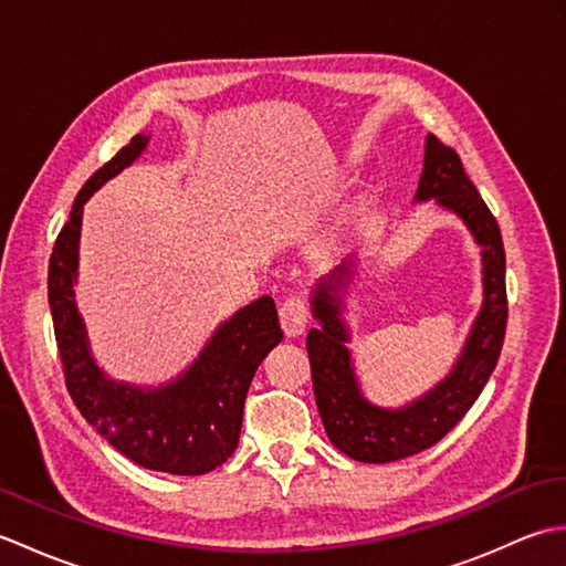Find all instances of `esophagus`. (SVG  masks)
<instances>
[{
  "instance_id": "34e87169",
  "label": "esophagus",
  "mask_w": 566,
  "mask_h": 566,
  "mask_svg": "<svg viewBox=\"0 0 566 566\" xmlns=\"http://www.w3.org/2000/svg\"><path fill=\"white\" fill-rule=\"evenodd\" d=\"M308 321V304L302 294H290L280 304V323L286 335L304 333Z\"/></svg>"
}]
</instances>
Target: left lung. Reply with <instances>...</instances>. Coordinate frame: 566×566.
<instances>
[{"label":"left lung","mask_w":566,"mask_h":566,"mask_svg":"<svg viewBox=\"0 0 566 566\" xmlns=\"http://www.w3.org/2000/svg\"><path fill=\"white\" fill-rule=\"evenodd\" d=\"M426 199H436L440 207L460 216L482 245L484 262L482 311L460 359L436 389L403 408H379L359 391L350 350L345 347L347 328L340 321L338 298V290L353 274L350 260H345L328 280H321L311 298L314 316L321 323V328H311L306 338L316 406L331 442L357 462L384 464L403 460L448 436L486 387L506 335V252L501 228L467 177L460 155L432 134L426 140L423 172L416 191V201Z\"/></svg>","instance_id":"8db88e82"}]
</instances>
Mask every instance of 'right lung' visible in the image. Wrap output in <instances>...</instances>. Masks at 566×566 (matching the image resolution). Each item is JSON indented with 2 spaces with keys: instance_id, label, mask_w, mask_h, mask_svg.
Segmentation results:
<instances>
[{
  "instance_id": "add662e5",
  "label": "right lung",
  "mask_w": 566,
  "mask_h": 566,
  "mask_svg": "<svg viewBox=\"0 0 566 566\" xmlns=\"http://www.w3.org/2000/svg\"><path fill=\"white\" fill-rule=\"evenodd\" d=\"M146 146L148 136H134L80 189L48 264V304L65 387L84 420L130 462L155 472L199 476L221 467L238 448L250 381L264 355L282 340V328L272 296H260L228 318L195 365L165 387L138 389L104 377L90 355L87 333L72 298L82 203Z\"/></svg>"
}]
</instances>
